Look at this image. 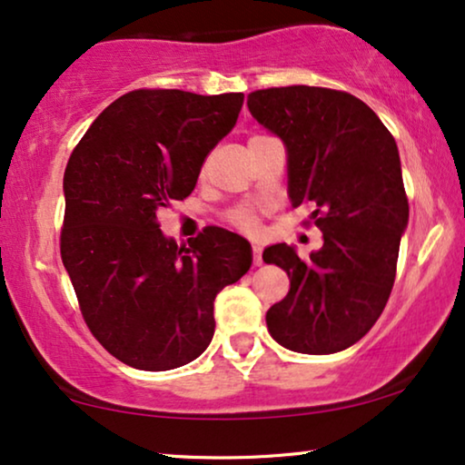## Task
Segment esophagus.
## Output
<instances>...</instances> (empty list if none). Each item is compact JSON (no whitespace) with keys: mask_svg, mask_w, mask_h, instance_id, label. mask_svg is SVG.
<instances>
[{"mask_svg":"<svg viewBox=\"0 0 465 465\" xmlns=\"http://www.w3.org/2000/svg\"><path fill=\"white\" fill-rule=\"evenodd\" d=\"M252 252H253V264H256V266L262 264V247L253 245Z\"/></svg>","mask_w":465,"mask_h":465,"instance_id":"obj_1","label":"esophagus"}]
</instances>
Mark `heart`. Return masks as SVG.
Returning <instances> with one entry per match:
<instances>
[{"label":"heart","mask_w":465,"mask_h":465,"mask_svg":"<svg viewBox=\"0 0 465 465\" xmlns=\"http://www.w3.org/2000/svg\"><path fill=\"white\" fill-rule=\"evenodd\" d=\"M231 220L237 226L243 228V231H253V228H256V220H253V215L243 212V209H237V212H232Z\"/></svg>","instance_id":"1"}]
</instances>
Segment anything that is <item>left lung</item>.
<instances>
[{
    "label": "left lung",
    "instance_id": "obj_1",
    "mask_svg": "<svg viewBox=\"0 0 465 465\" xmlns=\"http://www.w3.org/2000/svg\"><path fill=\"white\" fill-rule=\"evenodd\" d=\"M247 107L282 137L292 207H309L304 226L323 239L307 260L285 243L264 250V262L290 277L266 326L290 351H342L374 326L396 279L409 222L396 139L364 101L334 88H262L247 94Z\"/></svg>",
    "mask_w": 465,
    "mask_h": 465
}]
</instances>
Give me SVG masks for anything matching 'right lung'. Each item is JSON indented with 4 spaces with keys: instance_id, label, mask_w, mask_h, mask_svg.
I'll use <instances>...</instances> for the list:
<instances>
[{
    "instance_id": "right-lung-1",
    "label": "right lung",
    "mask_w": 465,
    "mask_h": 465,
    "mask_svg": "<svg viewBox=\"0 0 465 465\" xmlns=\"http://www.w3.org/2000/svg\"><path fill=\"white\" fill-rule=\"evenodd\" d=\"M243 93L139 88L99 114L69 156L61 258L88 330L139 371H171L212 342L213 301L252 266V247L209 226L180 245L156 213L193 193L237 123Z\"/></svg>"
}]
</instances>
